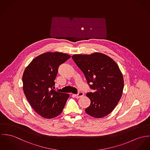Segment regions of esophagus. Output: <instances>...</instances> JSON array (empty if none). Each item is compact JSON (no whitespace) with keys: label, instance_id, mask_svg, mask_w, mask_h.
I'll use <instances>...</instances> for the list:
<instances>
[{"label":"esophagus","instance_id":"1","mask_svg":"<svg viewBox=\"0 0 150 150\" xmlns=\"http://www.w3.org/2000/svg\"><path fill=\"white\" fill-rule=\"evenodd\" d=\"M83 96H84V93H83V92H81V91L79 92L77 94H75V95H74V96H75L76 98H79L83 97Z\"/></svg>","mask_w":150,"mask_h":150}]
</instances>
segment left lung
Instances as JSON below:
<instances>
[{
    "label": "left lung",
    "instance_id": "1",
    "mask_svg": "<svg viewBox=\"0 0 150 150\" xmlns=\"http://www.w3.org/2000/svg\"><path fill=\"white\" fill-rule=\"evenodd\" d=\"M72 59L93 91L86 94L91 104L85 109L86 112L95 118L108 115L116 106L124 88L123 76L118 65L100 53L74 54Z\"/></svg>",
    "mask_w": 150,
    "mask_h": 150
}]
</instances>
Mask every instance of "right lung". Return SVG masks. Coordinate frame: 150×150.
Listing matches in <instances>:
<instances>
[{
	"label": "right lung",
	"instance_id": "add662e5",
	"mask_svg": "<svg viewBox=\"0 0 150 150\" xmlns=\"http://www.w3.org/2000/svg\"><path fill=\"white\" fill-rule=\"evenodd\" d=\"M71 56L60 52L43 53L32 61L22 77L25 96L34 110L45 118L59 115L69 95L55 91L54 82L59 66Z\"/></svg>",
	"mask_w": 150,
	"mask_h": 150
}]
</instances>
